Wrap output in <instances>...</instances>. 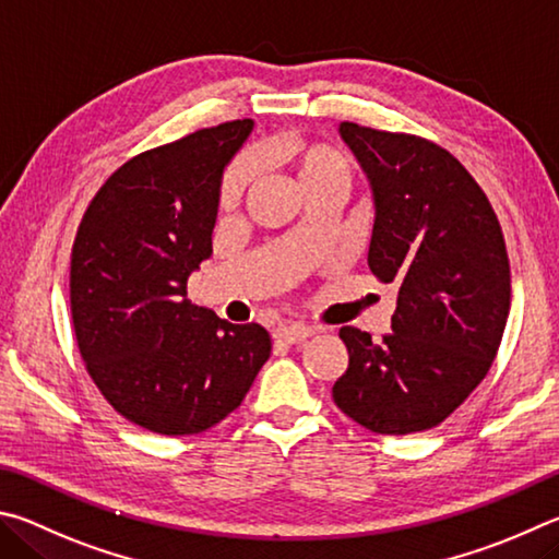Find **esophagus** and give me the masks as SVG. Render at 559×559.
<instances>
[{
    "label": "esophagus",
    "mask_w": 559,
    "mask_h": 559,
    "mask_svg": "<svg viewBox=\"0 0 559 559\" xmlns=\"http://www.w3.org/2000/svg\"><path fill=\"white\" fill-rule=\"evenodd\" d=\"M311 334H314V329L309 326H301V324H292V326H282L274 331V338L282 341V344H301V341H307Z\"/></svg>",
    "instance_id": "34e87169"
}]
</instances>
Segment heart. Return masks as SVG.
<instances>
[{"label": "heart", "mask_w": 559, "mask_h": 559, "mask_svg": "<svg viewBox=\"0 0 559 559\" xmlns=\"http://www.w3.org/2000/svg\"><path fill=\"white\" fill-rule=\"evenodd\" d=\"M270 159L289 174V179L297 183L301 193H307L317 186L324 183H348L350 176V164L344 154L334 146L326 144H311L305 140H285L277 142L267 152ZM252 166L250 159L235 162L228 174L223 176L221 183V209L230 211L240 203L245 189L250 183Z\"/></svg>", "instance_id": "b5f03b06"}]
</instances>
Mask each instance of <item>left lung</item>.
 Wrapping results in <instances>:
<instances>
[{"instance_id": "1", "label": "left lung", "mask_w": 559, "mask_h": 559, "mask_svg": "<svg viewBox=\"0 0 559 559\" xmlns=\"http://www.w3.org/2000/svg\"><path fill=\"white\" fill-rule=\"evenodd\" d=\"M373 193L368 267L397 287L380 344L338 331L348 368L334 403L376 435L432 429L486 378L511 309V264L481 186L442 146L341 122Z\"/></svg>"}]
</instances>
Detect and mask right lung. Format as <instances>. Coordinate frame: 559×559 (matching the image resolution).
Instances as JSON below:
<instances>
[{
  "label": "right lung",
  "mask_w": 559,
  "mask_h": 559,
  "mask_svg": "<svg viewBox=\"0 0 559 559\" xmlns=\"http://www.w3.org/2000/svg\"><path fill=\"white\" fill-rule=\"evenodd\" d=\"M252 127L223 122L134 156L75 235L71 314L87 373L117 413L156 435L218 425L270 358L260 324H228L186 299L213 252L223 171Z\"/></svg>",
  "instance_id": "1"
}]
</instances>
